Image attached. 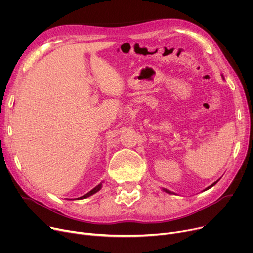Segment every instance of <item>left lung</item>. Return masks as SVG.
Segmentation results:
<instances>
[{
    "instance_id": "left-lung-1",
    "label": "left lung",
    "mask_w": 253,
    "mask_h": 253,
    "mask_svg": "<svg viewBox=\"0 0 253 253\" xmlns=\"http://www.w3.org/2000/svg\"><path fill=\"white\" fill-rule=\"evenodd\" d=\"M222 78H223V76H222ZM218 180H219V179H218ZM218 180H216L215 182H213V183H212L211 185H209V187H208V188H206V189H205L204 191H207V190H209L210 188H212V187H213V185H214V184H215V183H216V182H217ZM163 191H164V192H166V193H168V194H174V193H171V192H170L169 190H166V189H163Z\"/></svg>"
}]
</instances>
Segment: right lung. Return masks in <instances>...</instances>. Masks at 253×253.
I'll return each mask as SVG.
<instances>
[{"mask_svg": "<svg viewBox=\"0 0 253 253\" xmlns=\"http://www.w3.org/2000/svg\"><path fill=\"white\" fill-rule=\"evenodd\" d=\"M101 187H102V182H100L98 185H96V187L93 189V190H91L89 193H87V194H85L84 196H82V197H80V198H77L78 200H81V199H85V198H88V197H90V196H92L93 194H95V193H97L100 189H101Z\"/></svg>", "mask_w": 253, "mask_h": 253, "instance_id": "add662e5", "label": "right lung"}]
</instances>
